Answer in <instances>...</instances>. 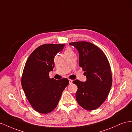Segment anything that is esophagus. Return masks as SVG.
Wrapping results in <instances>:
<instances>
[{
  "label": "esophagus",
  "mask_w": 132,
  "mask_h": 132,
  "mask_svg": "<svg viewBox=\"0 0 132 132\" xmlns=\"http://www.w3.org/2000/svg\"><path fill=\"white\" fill-rule=\"evenodd\" d=\"M72 80H69V84H72Z\"/></svg>",
  "instance_id": "34e87169"
}]
</instances>
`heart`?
I'll return each mask as SVG.
<instances>
[{
	"mask_svg": "<svg viewBox=\"0 0 132 132\" xmlns=\"http://www.w3.org/2000/svg\"><path fill=\"white\" fill-rule=\"evenodd\" d=\"M72 52V51H71V50L70 49V48H67V49L66 50V51H65V53H66V52Z\"/></svg>",
	"mask_w": 132,
	"mask_h": 132,
	"instance_id": "b5f03b06",
	"label": "heart"
}]
</instances>
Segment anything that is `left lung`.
I'll return each instance as SVG.
<instances>
[{
	"mask_svg": "<svg viewBox=\"0 0 132 132\" xmlns=\"http://www.w3.org/2000/svg\"><path fill=\"white\" fill-rule=\"evenodd\" d=\"M79 53V66L85 71L86 82L73 81L78 89L76 98L79 105L88 111L100 107L108 97L112 84L110 63L100 48L86 41L70 43Z\"/></svg>",
	"mask_w": 132,
	"mask_h": 132,
	"instance_id": "1",
	"label": "left lung"
}]
</instances>
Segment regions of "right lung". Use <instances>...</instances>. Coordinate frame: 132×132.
Listing matches in <instances>:
<instances>
[{"instance_id":"1","label":"right lung","mask_w":132,"mask_h":132,"mask_svg":"<svg viewBox=\"0 0 132 132\" xmlns=\"http://www.w3.org/2000/svg\"><path fill=\"white\" fill-rule=\"evenodd\" d=\"M63 44H44L29 56L21 77V86L32 107L40 113L47 114L57 106L62 93L69 81L66 78H50L54 68V57L65 46Z\"/></svg>"}]
</instances>
